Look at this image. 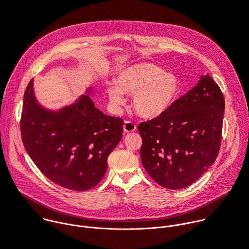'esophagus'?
I'll list each match as a JSON object with an SVG mask.
<instances>
[{
    "instance_id": "obj_1",
    "label": "esophagus",
    "mask_w": 249,
    "mask_h": 249,
    "mask_svg": "<svg viewBox=\"0 0 249 249\" xmlns=\"http://www.w3.org/2000/svg\"><path fill=\"white\" fill-rule=\"evenodd\" d=\"M135 129H136V125H135L133 123H131V122H125V123H124V132L129 133V132L134 131Z\"/></svg>"
}]
</instances>
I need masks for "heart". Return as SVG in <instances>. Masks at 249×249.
Listing matches in <instances>:
<instances>
[{
    "instance_id": "b5f03b06",
    "label": "heart",
    "mask_w": 249,
    "mask_h": 249,
    "mask_svg": "<svg viewBox=\"0 0 249 249\" xmlns=\"http://www.w3.org/2000/svg\"><path fill=\"white\" fill-rule=\"evenodd\" d=\"M118 86L108 88L110 101L117 106L124 103V92L133 94L132 107L144 119H154L165 113L177 100L181 85L174 73L150 62L125 67L117 77Z\"/></svg>"
}]
</instances>
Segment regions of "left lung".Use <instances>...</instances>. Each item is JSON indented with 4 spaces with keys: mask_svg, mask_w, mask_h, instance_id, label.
Returning <instances> with one entry per match:
<instances>
[{
    "mask_svg": "<svg viewBox=\"0 0 249 249\" xmlns=\"http://www.w3.org/2000/svg\"><path fill=\"white\" fill-rule=\"evenodd\" d=\"M225 100L212 78L197 85L162 115L141 123V161L161 187L182 189L196 181L219 153Z\"/></svg>",
    "mask_w": 249,
    "mask_h": 249,
    "instance_id": "8db88e82",
    "label": "left lung"
}]
</instances>
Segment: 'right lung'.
Here are the masks:
<instances>
[{"instance_id": "1", "label": "right lung", "mask_w": 249, "mask_h": 249, "mask_svg": "<svg viewBox=\"0 0 249 249\" xmlns=\"http://www.w3.org/2000/svg\"><path fill=\"white\" fill-rule=\"evenodd\" d=\"M59 110L42 106L28 84L21 114L23 145L41 172L73 191L97 185L107 170V159L122 139L124 121L103 114L89 97L92 88Z\"/></svg>"}]
</instances>
